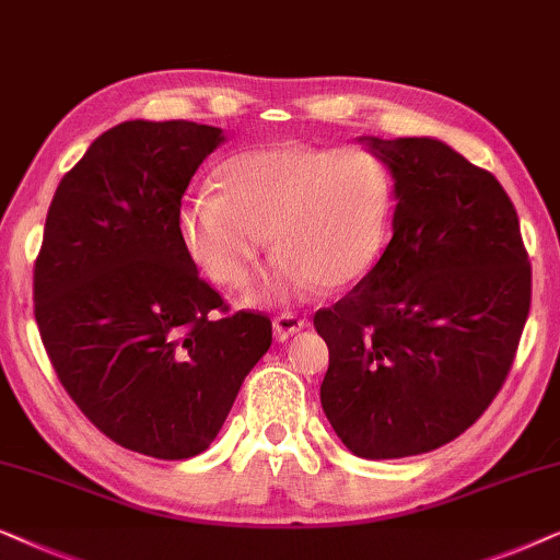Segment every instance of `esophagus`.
<instances>
[{
    "mask_svg": "<svg viewBox=\"0 0 560 560\" xmlns=\"http://www.w3.org/2000/svg\"><path fill=\"white\" fill-rule=\"evenodd\" d=\"M304 327H307V323H304L302 317L289 315V312H284V315H279L273 319V338L279 342H284L289 338H294L296 332H302Z\"/></svg>",
    "mask_w": 560,
    "mask_h": 560,
    "instance_id": "34e87169",
    "label": "esophagus"
}]
</instances>
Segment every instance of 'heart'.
<instances>
[{
    "label": "heart",
    "mask_w": 560,
    "mask_h": 560,
    "mask_svg": "<svg viewBox=\"0 0 560 560\" xmlns=\"http://www.w3.org/2000/svg\"><path fill=\"white\" fill-rule=\"evenodd\" d=\"M220 191H194L178 207L184 250L214 284H248L268 235L276 250L243 304H284L312 289L353 287L389 230L394 182L361 145L276 143L230 155Z\"/></svg>",
    "instance_id": "1"
}]
</instances>
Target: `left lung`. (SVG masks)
Wrapping results in <instances>:
<instances>
[{
	"label": "left lung",
	"instance_id": "1",
	"mask_svg": "<svg viewBox=\"0 0 560 560\" xmlns=\"http://www.w3.org/2000/svg\"><path fill=\"white\" fill-rule=\"evenodd\" d=\"M394 178L392 241L315 327L330 348L319 401L358 458L456 441L502 389L533 273L502 184L438 138H358Z\"/></svg>",
	"mask_w": 560,
	"mask_h": 560
}]
</instances>
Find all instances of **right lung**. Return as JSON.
<instances>
[{
  "label": "right lung",
  "mask_w": 560,
  "mask_h": 560,
  "mask_svg": "<svg viewBox=\"0 0 560 560\" xmlns=\"http://www.w3.org/2000/svg\"><path fill=\"white\" fill-rule=\"evenodd\" d=\"M225 132L128 119L61 178L35 260L43 346L81 412L122 448L184 460L210 448L271 319L218 317L176 218L194 171Z\"/></svg>",
  "instance_id": "add662e5"
}]
</instances>
